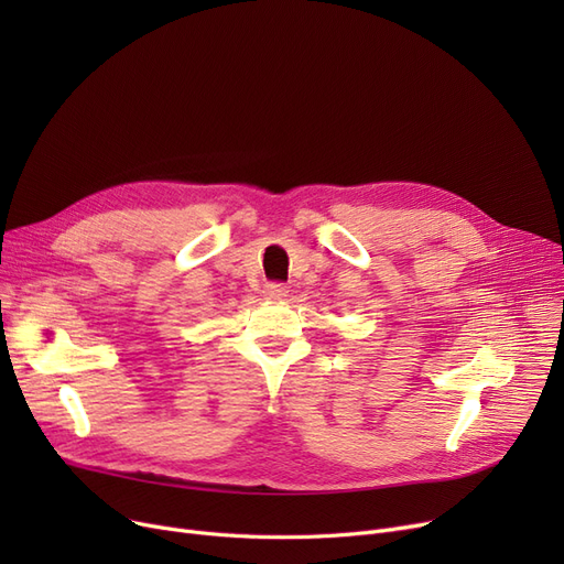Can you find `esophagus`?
Masks as SVG:
<instances>
[{
    "label": "esophagus",
    "mask_w": 564,
    "mask_h": 564,
    "mask_svg": "<svg viewBox=\"0 0 564 564\" xmlns=\"http://www.w3.org/2000/svg\"><path fill=\"white\" fill-rule=\"evenodd\" d=\"M288 297V288L283 283H267L264 285V300L281 302Z\"/></svg>",
    "instance_id": "34e87169"
}]
</instances>
